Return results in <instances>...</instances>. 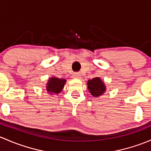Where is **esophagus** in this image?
Masks as SVG:
<instances>
[{
  "label": "esophagus",
  "mask_w": 151,
  "mask_h": 151,
  "mask_svg": "<svg viewBox=\"0 0 151 151\" xmlns=\"http://www.w3.org/2000/svg\"><path fill=\"white\" fill-rule=\"evenodd\" d=\"M73 78L76 79H80L81 77V75L79 73H74L73 76Z\"/></svg>",
  "instance_id": "34e87169"
}]
</instances>
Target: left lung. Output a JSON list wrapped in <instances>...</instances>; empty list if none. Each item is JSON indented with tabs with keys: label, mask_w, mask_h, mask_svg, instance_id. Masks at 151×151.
<instances>
[{
	"label": "left lung",
	"mask_w": 151,
	"mask_h": 151,
	"mask_svg": "<svg viewBox=\"0 0 151 151\" xmlns=\"http://www.w3.org/2000/svg\"><path fill=\"white\" fill-rule=\"evenodd\" d=\"M87 87L90 94L94 97H100L106 91V86L99 77L88 80L87 81Z\"/></svg>",
	"instance_id": "1"
}]
</instances>
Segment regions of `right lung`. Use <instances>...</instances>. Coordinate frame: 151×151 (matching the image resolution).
I'll list each match as a JSON object with an SVG mask.
<instances>
[{
  "label": "right lung",
  "mask_w": 151,
  "mask_h": 151,
  "mask_svg": "<svg viewBox=\"0 0 151 151\" xmlns=\"http://www.w3.org/2000/svg\"><path fill=\"white\" fill-rule=\"evenodd\" d=\"M66 81L65 79L59 78L55 76L51 77L46 84V89L48 94L50 95L60 94L63 91Z\"/></svg>",
  "instance_id": "obj_1"
}]
</instances>
